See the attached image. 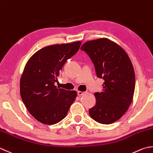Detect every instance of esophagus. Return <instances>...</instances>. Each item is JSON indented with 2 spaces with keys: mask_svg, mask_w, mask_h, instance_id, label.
Masks as SVG:
<instances>
[{
  "mask_svg": "<svg viewBox=\"0 0 153 153\" xmlns=\"http://www.w3.org/2000/svg\"><path fill=\"white\" fill-rule=\"evenodd\" d=\"M86 93V92H82V91H78L77 92V94H78V95H79V96H82V95H83V94H85Z\"/></svg>",
  "mask_w": 153,
  "mask_h": 153,
  "instance_id": "esophagus-1",
  "label": "esophagus"
}]
</instances>
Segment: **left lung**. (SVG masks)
<instances>
[{
  "label": "left lung",
  "mask_w": 153,
  "mask_h": 153,
  "mask_svg": "<svg viewBox=\"0 0 153 153\" xmlns=\"http://www.w3.org/2000/svg\"><path fill=\"white\" fill-rule=\"evenodd\" d=\"M80 49L90 56L97 76L105 80L102 91L94 93L96 105L89 114L103 125L116 122L133 99L135 74L131 59L120 46L106 38L86 42Z\"/></svg>",
  "instance_id": "8db88e82"
}]
</instances>
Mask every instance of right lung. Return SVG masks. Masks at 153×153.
<instances>
[{
	"instance_id": "obj_1",
	"label": "right lung",
	"mask_w": 153,
	"mask_h": 153,
	"mask_svg": "<svg viewBox=\"0 0 153 153\" xmlns=\"http://www.w3.org/2000/svg\"><path fill=\"white\" fill-rule=\"evenodd\" d=\"M77 41L45 47L36 52L25 65L20 80V93L28 111L45 125H54L67 116L75 100V91L54 85L66 61L79 51Z\"/></svg>"
}]
</instances>
